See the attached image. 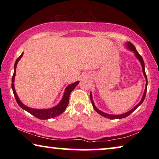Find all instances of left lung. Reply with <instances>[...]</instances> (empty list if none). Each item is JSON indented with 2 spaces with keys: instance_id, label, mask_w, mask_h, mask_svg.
<instances>
[{
  "instance_id": "obj_1",
  "label": "left lung",
  "mask_w": 159,
  "mask_h": 159,
  "mask_svg": "<svg viewBox=\"0 0 159 159\" xmlns=\"http://www.w3.org/2000/svg\"><path fill=\"white\" fill-rule=\"evenodd\" d=\"M127 48L129 50V51H131L133 52L134 53V55L137 57V58L140 61V64H141V66H142V68H143V75L145 76V80H146V84H145V91H144V94L143 95V98L142 99H141V101H140V103H139L138 105H136L133 108H132L131 110L125 113V114H119V115H112V114H106V113H104L103 111H100L98 108L96 106H95V103L94 102H93V96H92V93H90V101H91V103L93 104V108H94V109L95 110V111L97 113H98L99 114H101V116H103L104 117H106V118H108L110 119H123V118H125V117H127L129 116L132 114V112L134 111V110L136 109L139 106H140L142 103L144 101L145 98V95H146V91H147V85H148V80H147V76H146V74H145V64H144V61H143L142 56H141L140 54L138 53V52L137 51V50L135 48V47L131 43H127Z\"/></svg>"
}]
</instances>
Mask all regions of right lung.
<instances>
[{"mask_svg": "<svg viewBox=\"0 0 159 159\" xmlns=\"http://www.w3.org/2000/svg\"><path fill=\"white\" fill-rule=\"evenodd\" d=\"M23 56V53H21V55L19 56V57L17 58L16 62L14 64V75H13L12 77V83H11V88L13 90V93H14V97L16 98V101L17 102V103L19 104V106H20L21 108H23L24 110L27 111V112H29L30 114H31L32 115H33L35 117H37L38 119H48L51 118H53V117L58 116V115L61 114L64 111L66 108L67 107L69 103V95H70L71 91H72L75 88V87L79 84V81L74 82V83L69 84L68 86L66 87V90H65L64 94L63 95V98L61 99V101H60V103L56 105V106H54L53 108H47V109H34V108H31L27 107L25 105L21 103L20 100H19L18 95H17L16 90H15L14 88V80H15V75H16V66L17 64H18V61L20 60V58H21V56Z\"/></svg>", "mask_w": 159, "mask_h": 159, "instance_id": "obj_1", "label": "right lung"}]
</instances>
